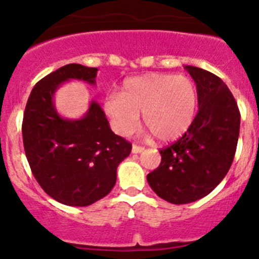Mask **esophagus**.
Segmentation results:
<instances>
[{
  "instance_id": "esophagus-1",
  "label": "esophagus",
  "mask_w": 259,
  "mask_h": 259,
  "mask_svg": "<svg viewBox=\"0 0 259 259\" xmlns=\"http://www.w3.org/2000/svg\"><path fill=\"white\" fill-rule=\"evenodd\" d=\"M144 150V148H143V146H139V145H133V148H132V153L133 154H139V153H142V151Z\"/></svg>"
}]
</instances>
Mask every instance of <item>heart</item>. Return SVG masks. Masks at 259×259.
I'll list each match as a JSON object with an SVG mask.
<instances>
[{
  "label": "heart",
  "instance_id": "obj_1",
  "mask_svg": "<svg viewBox=\"0 0 259 259\" xmlns=\"http://www.w3.org/2000/svg\"><path fill=\"white\" fill-rule=\"evenodd\" d=\"M103 108L121 137L137 132L143 114L145 126L160 142H176L194 122L198 89L185 75L150 72L124 80L120 95L106 96Z\"/></svg>",
  "mask_w": 259,
  "mask_h": 259
}]
</instances>
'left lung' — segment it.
Here are the masks:
<instances>
[{
	"instance_id": "1",
	"label": "left lung",
	"mask_w": 259,
	"mask_h": 259,
	"mask_svg": "<svg viewBox=\"0 0 259 259\" xmlns=\"http://www.w3.org/2000/svg\"><path fill=\"white\" fill-rule=\"evenodd\" d=\"M198 89V114L190 129L161 149V163L146 176L164 200L188 204L208 195L232 165L239 137L241 114L228 86L218 76L184 66Z\"/></svg>"
}]
</instances>
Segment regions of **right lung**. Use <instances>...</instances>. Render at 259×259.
<instances>
[{
    "instance_id": "add662e5",
    "label": "right lung",
    "mask_w": 259,
    "mask_h": 259,
    "mask_svg": "<svg viewBox=\"0 0 259 259\" xmlns=\"http://www.w3.org/2000/svg\"><path fill=\"white\" fill-rule=\"evenodd\" d=\"M98 69L69 64L38 81L28 96L22 138L33 177L57 202L88 207L111 192L116 169L132 144L114 134L98 101L91 100L79 119H67L55 108V93L64 82L95 85Z\"/></svg>"
}]
</instances>
